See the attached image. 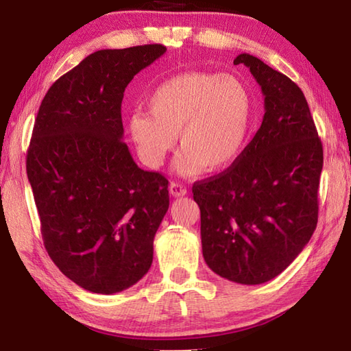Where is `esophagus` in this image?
<instances>
[{
  "instance_id": "1",
  "label": "esophagus",
  "mask_w": 351,
  "mask_h": 351,
  "mask_svg": "<svg viewBox=\"0 0 351 351\" xmlns=\"http://www.w3.org/2000/svg\"><path fill=\"white\" fill-rule=\"evenodd\" d=\"M169 190H170V195L175 196V197H181V196L187 195V187L182 185L181 182H171Z\"/></svg>"
}]
</instances>
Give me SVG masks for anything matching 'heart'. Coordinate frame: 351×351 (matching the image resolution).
Segmentation results:
<instances>
[{"label":"heart","mask_w":351,"mask_h":351,"mask_svg":"<svg viewBox=\"0 0 351 351\" xmlns=\"http://www.w3.org/2000/svg\"><path fill=\"white\" fill-rule=\"evenodd\" d=\"M146 111L128 119L130 136L147 167H160L175 147L184 149L176 170L195 176L229 167L247 143L255 102L232 73L193 71L164 80L146 98Z\"/></svg>","instance_id":"heart-1"}]
</instances>
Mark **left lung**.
<instances>
[{
    "label": "left lung",
    "instance_id": "1",
    "mask_svg": "<svg viewBox=\"0 0 351 351\" xmlns=\"http://www.w3.org/2000/svg\"><path fill=\"white\" fill-rule=\"evenodd\" d=\"M264 95L261 128L225 171L193 185L205 263L243 285L271 280L299 256L318 221L323 145L300 87L250 54Z\"/></svg>",
    "mask_w": 351,
    "mask_h": 351
}]
</instances>
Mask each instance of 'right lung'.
I'll return each mask as SVG.
<instances>
[{
    "instance_id": "obj_1",
    "label": "right lung",
    "mask_w": 351,
    "mask_h": 351,
    "mask_svg": "<svg viewBox=\"0 0 351 351\" xmlns=\"http://www.w3.org/2000/svg\"><path fill=\"white\" fill-rule=\"evenodd\" d=\"M166 47L101 49L45 95L27 152V175L45 249L60 271L96 294H114L147 273L169 210V181L134 162L122 99L134 75Z\"/></svg>"
}]
</instances>
